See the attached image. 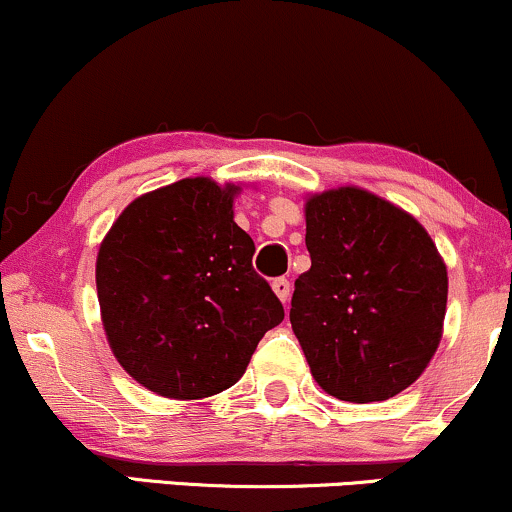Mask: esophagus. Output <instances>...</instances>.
<instances>
[{"label":"esophagus","instance_id":"esophagus-1","mask_svg":"<svg viewBox=\"0 0 512 512\" xmlns=\"http://www.w3.org/2000/svg\"><path fill=\"white\" fill-rule=\"evenodd\" d=\"M272 289H274L276 296H279L281 303L289 301V296H291V284H289V279H284V276H281V279H274V281H272Z\"/></svg>","mask_w":512,"mask_h":512}]
</instances>
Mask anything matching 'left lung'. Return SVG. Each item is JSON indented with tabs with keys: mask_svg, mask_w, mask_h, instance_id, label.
<instances>
[{
	"mask_svg": "<svg viewBox=\"0 0 512 512\" xmlns=\"http://www.w3.org/2000/svg\"><path fill=\"white\" fill-rule=\"evenodd\" d=\"M305 248L291 327L317 385L356 404L407 390L436 354L448 303V269L426 228L339 187L305 202Z\"/></svg>",
	"mask_w": 512,
	"mask_h": 512,
	"instance_id": "8db88e82",
	"label": "left lung"
}]
</instances>
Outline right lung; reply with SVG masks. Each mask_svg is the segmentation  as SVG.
I'll list each match as a JSON object with an SVG mask.
<instances>
[{
    "instance_id": "add662e5",
    "label": "right lung",
    "mask_w": 512,
    "mask_h": 512,
    "mask_svg": "<svg viewBox=\"0 0 512 512\" xmlns=\"http://www.w3.org/2000/svg\"><path fill=\"white\" fill-rule=\"evenodd\" d=\"M236 185L185 178L134 199L103 238L96 286L120 366L170 399L219 395L243 378L284 305L252 269L233 221Z\"/></svg>"
}]
</instances>
